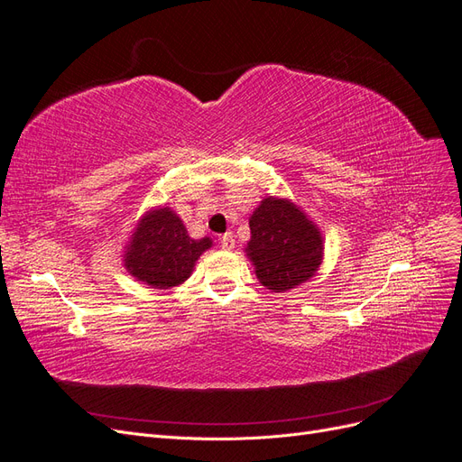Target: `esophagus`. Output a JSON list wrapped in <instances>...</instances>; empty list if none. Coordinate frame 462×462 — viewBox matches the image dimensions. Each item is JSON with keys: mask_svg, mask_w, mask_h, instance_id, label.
Segmentation results:
<instances>
[{"mask_svg": "<svg viewBox=\"0 0 462 462\" xmlns=\"http://www.w3.org/2000/svg\"><path fill=\"white\" fill-rule=\"evenodd\" d=\"M221 248L223 250H233L235 248V235L233 233H226L221 236Z\"/></svg>", "mask_w": 462, "mask_h": 462, "instance_id": "esophagus-1", "label": "esophagus"}]
</instances>
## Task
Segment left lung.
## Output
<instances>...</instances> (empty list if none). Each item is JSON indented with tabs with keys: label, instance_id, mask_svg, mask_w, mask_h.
Wrapping results in <instances>:
<instances>
[{
	"label": "left lung",
	"instance_id": "8db88e82",
	"mask_svg": "<svg viewBox=\"0 0 462 462\" xmlns=\"http://www.w3.org/2000/svg\"><path fill=\"white\" fill-rule=\"evenodd\" d=\"M248 226L250 241L245 250L265 289L283 292L316 275L324 258V239L295 202L265 197Z\"/></svg>",
	"mask_w": 462,
	"mask_h": 462
}]
</instances>
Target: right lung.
Instances as JSON below:
<instances>
[{"label": "right lung", "mask_w": 462, "mask_h": 462, "mask_svg": "<svg viewBox=\"0 0 462 462\" xmlns=\"http://www.w3.org/2000/svg\"><path fill=\"white\" fill-rule=\"evenodd\" d=\"M212 246V239H192L171 208L150 209L138 221L123 263L127 272L153 289H171L190 277L194 263Z\"/></svg>", "instance_id": "1"}]
</instances>
